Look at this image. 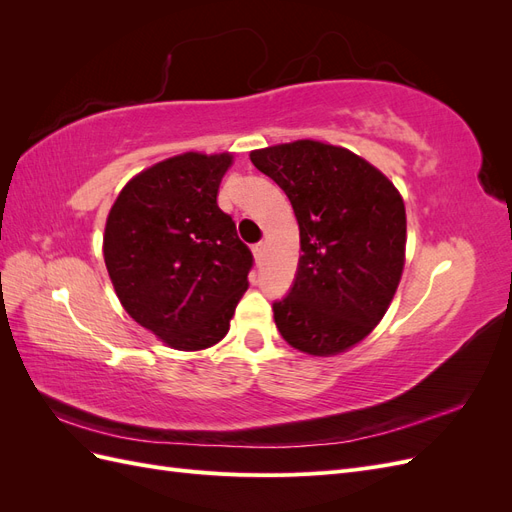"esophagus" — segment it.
<instances>
[{
	"instance_id": "esophagus-1",
	"label": "esophagus",
	"mask_w": 512,
	"mask_h": 512,
	"mask_svg": "<svg viewBox=\"0 0 512 512\" xmlns=\"http://www.w3.org/2000/svg\"><path fill=\"white\" fill-rule=\"evenodd\" d=\"M252 252H254V258H256V262H260V258H262V252H265V243H256L254 247H252Z\"/></svg>"
}]
</instances>
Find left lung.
I'll return each instance as SVG.
<instances>
[{"mask_svg":"<svg viewBox=\"0 0 512 512\" xmlns=\"http://www.w3.org/2000/svg\"><path fill=\"white\" fill-rule=\"evenodd\" d=\"M254 166L286 192L301 252L273 318L307 354L344 352L371 333L404 271L406 207L395 185L352 151L297 141L252 151Z\"/></svg>","mask_w":512,"mask_h":512,"instance_id":"left-lung-1","label":"left lung"}]
</instances>
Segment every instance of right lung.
<instances>
[{
	"label": "right lung",
	"mask_w": 512,
	"mask_h": 512,
	"mask_svg": "<svg viewBox=\"0 0 512 512\" xmlns=\"http://www.w3.org/2000/svg\"><path fill=\"white\" fill-rule=\"evenodd\" d=\"M230 153H183L136 175L104 230V262L126 312L177 350H203L228 333L254 256L218 188Z\"/></svg>",
	"instance_id": "right-lung-1"
}]
</instances>
